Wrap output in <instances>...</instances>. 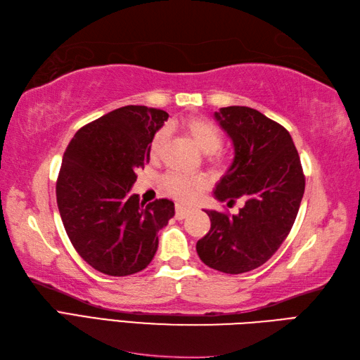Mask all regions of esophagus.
<instances>
[{
  "instance_id": "1",
  "label": "esophagus",
  "mask_w": 360,
  "mask_h": 360,
  "mask_svg": "<svg viewBox=\"0 0 360 360\" xmlns=\"http://www.w3.org/2000/svg\"><path fill=\"white\" fill-rule=\"evenodd\" d=\"M189 212H191L189 207H185L181 205L175 206V218H177V220H183V218H186Z\"/></svg>"
}]
</instances>
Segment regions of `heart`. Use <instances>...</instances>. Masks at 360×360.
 <instances>
[{"label":"heart","instance_id":"obj_1","mask_svg":"<svg viewBox=\"0 0 360 360\" xmlns=\"http://www.w3.org/2000/svg\"><path fill=\"white\" fill-rule=\"evenodd\" d=\"M179 125L192 140H194V143L201 151L205 154H209L210 159L220 160L218 150H220V146L223 143V133L212 120L200 116H189L180 120ZM165 143L166 131H157L150 143V155L153 159H157V157L162 154ZM163 186L171 197L181 201H189L198 194V191H201V188H203V180L198 177H191V175H183L180 172H168L163 177Z\"/></svg>","mask_w":360,"mask_h":360}]
</instances>
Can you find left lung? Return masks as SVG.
<instances>
[{
  "label": "left lung",
  "instance_id": "1",
  "mask_svg": "<svg viewBox=\"0 0 360 360\" xmlns=\"http://www.w3.org/2000/svg\"><path fill=\"white\" fill-rule=\"evenodd\" d=\"M215 119L231 137L235 157L214 195L236 215L206 210L210 231L197 241L200 259L223 274H246L264 264L287 238L296 220L305 177L292 136L278 122L249 107H226Z\"/></svg>",
  "mask_w": 360,
  "mask_h": 360
}]
</instances>
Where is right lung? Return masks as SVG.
Masks as SVG:
<instances>
[{
	"instance_id": "add662e5",
	"label": "right lung",
	"mask_w": 360,
	"mask_h": 360,
	"mask_svg": "<svg viewBox=\"0 0 360 360\" xmlns=\"http://www.w3.org/2000/svg\"><path fill=\"white\" fill-rule=\"evenodd\" d=\"M168 112L127 105L82 127L68 143L56 181L65 232L84 261L101 274L143 270L159 248L174 203H140L131 194L136 171L150 163V143Z\"/></svg>"
}]
</instances>
